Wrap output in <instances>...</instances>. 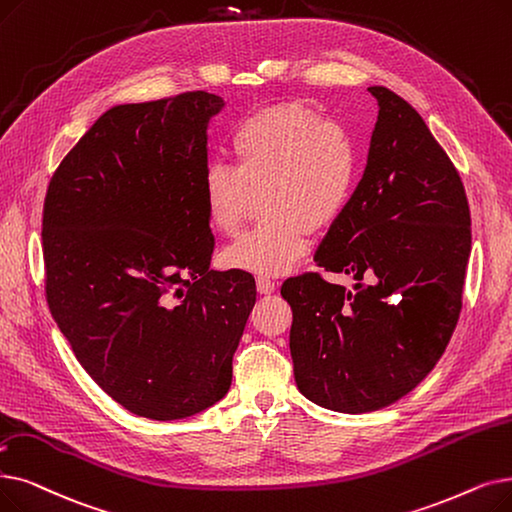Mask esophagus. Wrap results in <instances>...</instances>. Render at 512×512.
<instances>
[{
    "instance_id": "1",
    "label": "esophagus",
    "mask_w": 512,
    "mask_h": 512,
    "mask_svg": "<svg viewBox=\"0 0 512 512\" xmlns=\"http://www.w3.org/2000/svg\"><path fill=\"white\" fill-rule=\"evenodd\" d=\"M257 291L261 295H272L276 291V282L265 276H257Z\"/></svg>"
}]
</instances>
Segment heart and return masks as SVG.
<instances>
[{
	"instance_id": "b5f03b06",
	"label": "heart",
	"mask_w": 512,
	"mask_h": 512,
	"mask_svg": "<svg viewBox=\"0 0 512 512\" xmlns=\"http://www.w3.org/2000/svg\"><path fill=\"white\" fill-rule=\"evenodd\" d=\"M230 163L203 175L209 226L232 236L259 192L263 219L221 253V265L253 274H284L305 255L309 232L332 228L360 180L353 133L299 102L261 108L228 136Z\"/></svg>"
}]
</instances>
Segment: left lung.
Returning a JSON list of instances; mask_svg holds the SVG:
<instances>
[{
    "label": "left lung",
    "instance_id": "1",
    "mask_svg": "<svg viewBox=\"0 0 512 512\" xmlns=\"http://www.w3.org/2000/svg\"><path fill=\"white\" fill-rule=\"evenodd\" d=\"M368 163L324 236L318 272L288 278L299 391L337 412H372L410 393L446 351L462 309L471 211L460 175L416 110L387 87ZM369 282L366 283L365 280Z\"/></svg>",
    "mask_w": 512,
    "mask_h": 512
}]
</instances>
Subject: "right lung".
<instances>
[{
	"instance_id": "add662e5",
	"label": "right lung",
	"mask_w": 512,
	"mask_h": 512,
	"mask_svg": "<svg viewBox=\"0 0 512 512\" xmlns=\"http://www.w3.org/2000/svg\"><path fill=\"white\" fill-rule=\"evenodd\" d=\"M224 100L121 104L87 129L43 201L46 299L79 364L125 410L175 420L232 385L249 272L209 270L207 125Z\"/></svg>"
}]
</instances>
